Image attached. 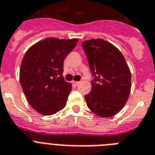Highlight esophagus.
Returning a JSON list of instances; mask_svg holds the SVG:
<instances>
[{"mask_svg": "<svg viewBox=\"0 0 155 155\" xmlns=\"http://www.w3.org/2000/svg\"><path fill=\"white\" fill-rule=\"evenodd\" d=\"M72 84H74L75 86H78L80 84V82H77V81H72Z\"/></svg>", "mask_w": 155, "mask_h": 155, "instance_id": "34e87169", "label": "esophagus"}]
</instances>
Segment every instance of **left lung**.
I'll return each instance as SVG.
<instances>
[{
	"label": "left lung",
	"mask_w": 155,
	"mask_h": 155,
	"mask_svg": "<svg viewBox=\"0 0 155 155\" xmlns=\"http://www.w3.org/2000/svg\"><path fill=\"white\" fill-rule=\"evenodd\" d=\"M94 76L85 99L88 108L101 117H110L125 105L131 91V72L117 48L104 39L82 42Z\"/></svg>",
	"instance_id": "1"
}]
</instances>
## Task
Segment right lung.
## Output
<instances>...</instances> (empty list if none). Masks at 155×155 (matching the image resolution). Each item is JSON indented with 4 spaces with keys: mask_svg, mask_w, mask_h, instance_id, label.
Masks as SVG:
<instances>
[{
    "mask_svg": "<svg viewBox=\"0 0 155 155\" xmlns=\"http://www.w3.org/2000/svg\"><path fill=\"white\" fill-rule=\"evenodd\" d=\"M78 41L46 38L26 52L19 80L27 102L39 114L53 115L66 106L71 84L64 80L63 64Z\"/></svg>",
    "mask_w": 155,
    "mask_h": 155,
    "instance_id": "right-lung-1",
    "label": "right lung"
}]
</instances>
